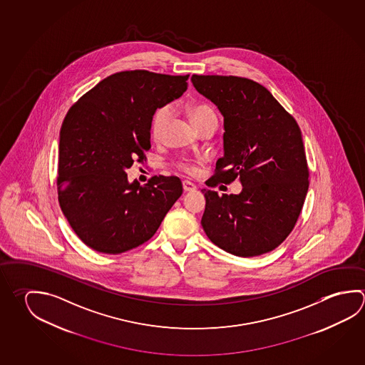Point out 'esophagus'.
<instances>
[{
    "mask_svg": "<svg viewBox=\"0 0 365 365\" xmlns=\"http://www.w3.org/2000/svg\"><path fill=\"white\" fill-rule=\"evenodd\" d=\"M183 190H185V192L196 191L197 187L193 185L192 182H190V180H183Z\"/></svg>",
    "mask_w": 365,
    "mask_h": 365,
    "instance_id": "esophagus-1",
    "label": "esophagus"
}]
</instances>
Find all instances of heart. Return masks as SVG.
I'll list each match as a JSON object with an SVG mask.
<instances>
[{
	"instance_id": "b5f03b06",
	"label": "heart",
	"mask_w": 365,
	"mask_h": 365,
	"mask_svg": "<svg viewBox=\"0 0 365 365\" xmlns=\"http://www.w3.org/2000/svg\"><path fill=\"white\" fill-rule=\"evenodd\" d=\"M173 114V110L170 105H163L160 108L155 110L154 115L151 118V135L155 140H160L161 135L167 128L168 123L170 120ZM190 116L192 122L195 123L196 127H201L205 123L210 120H217V114L214 109L206 105V103H197L190 108ZM200 163V161H198ZM178 167L185 170V173H197V165L190 160H180Z\"/></svg>"
}]
</instances>
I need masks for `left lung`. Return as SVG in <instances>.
Masks as SVG:
<instances>
[{"label":"left lung","mask_w":365,"mask_h":365,"mask_svg":"<svg viewBox=\"0 0 365 365\" xmlns=\"http://www.w3.org/2000/svg\"><path fill=\"white\" fill-rule=\"evenodd\" d=\"M224 118V156L214 185L240 178L242 191L202 190L201 225L217 247L251 257L278 247L294 230L309 188V168L294 116L262 84L233 76L191 78Z\"/></svg>","instance_id":"1"}]
</instances>
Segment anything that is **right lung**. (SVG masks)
Masks as SVG:
<instances>
[{
	"label": "right lung",
	"mask_w": 365,
	"mask_h": 365,
	"mask_svg": "<svg viewBox=\"0 0 365 365\" xmlns=\"http://www.w3.org/2000/svg\"><path fill=\"white\" fill-rule=\"evenodd\" d=\"M187 76L115 73L71 106L60 130L58 193L65 217L82 241L122 254L148 241L183 188L178 177L129 183L125 170L151 148L155 110L180 98Z\"/></svg>",
	"instance_id": "1"
}]
</instances>
